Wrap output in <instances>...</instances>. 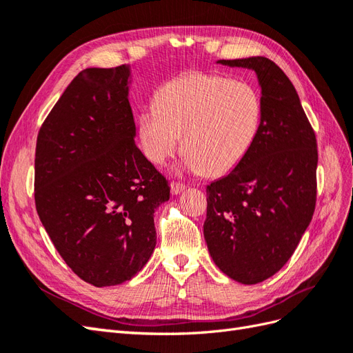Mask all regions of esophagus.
Wrapping results in <instances>:
<instances>
[{"instance_id": "obj_1", "label": "esophagus", "mask_w": 353, "mask_h": 353, "mask_svg": "<svg viewBox=\"0 0 353 353\" xmlns=\"http://www.w3.org/2000/svg\"><path fill=\"white\" fill-rule=\"evenodd\" d=\"M185 190V184H179V183H172L170 184V193H172L174 196L179 194L181 191Z\"/></svg>"}]
</instances>
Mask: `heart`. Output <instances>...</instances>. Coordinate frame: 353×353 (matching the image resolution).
Returning <instances> with one entry per match:
<instances>
[{"label":"heart","instance_id":"obj_1","mask_svg":"<svg viewBox=\"0 0 353 353\" xmlns=\"http://www.w3.org/2000/svg\"><path fill=\"white\" fill-rule=\"evenodd\" d=\"M262 123V100L250 83L193 70L169 79L154 95V109L138 116L144 156L162 165L183 135L185 168L222 175L250 150Z\"/></svg>","mask_w":353,"mask_h":353}]
</instances>
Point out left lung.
Instances as JSON below:
<instances>
[{"mask_svg":"<svg viewBox=\"0 0 353 353\" xmlns=\"http://www.w3.org/2000/svg\"><path fill=\"white\" fill-rule=\"evenodd\" d=\"M256 72L262 123L231 172L206 187L203 234L218 268L258 284L292 258L316 201V138L287 74L266 57L218 60Z\"/></svg>","mask_w":353,"mask_h":353,"instance_id":"left-lung-1","label":"left lung"}]
</instances>
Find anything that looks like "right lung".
<instances>
[{
	"label": "right lung",
	"instance_id": "right-lung-1",
	"mask_svg": "<svg viewBox=\"0 0 353 353\" xmlns=\"http://www.w3.org/2000/svg\"><path fill=\"white\" fill-rule=\"evenodd\" d=\"M130 66L78 73L42 123L35 205L60 256L95 287L131 280L156 245L166 178L135 145Z\"/></svg>",
	"mask_w": 353,
	"mask_h": 353
}]
</instances>
